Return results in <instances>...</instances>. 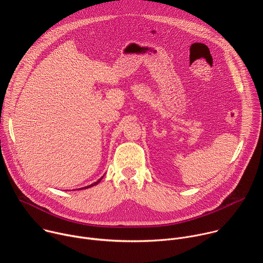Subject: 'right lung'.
I'll return each mask as SVG.
<instances>
[{
  "mask_svg": "<svg viewBox=\"0 0 263 263\" xmlns=\"http://www.w3.org/2000/svg\"><path fill=\"white\" fill-rule=\"evenodd\" d=\"M104 177V176H103ZM103 177H101L97 182H95L94 184H91V185H89V186H86V187H83V188H80V189H78V190H81V189H87V188H91V187H94V186H96V185H98L100 182H101V180L103 179Z\"/></svg>",
  "mask_w": 263,
  "mask_h": 263,
  "instance_id": "1",
  "label": "right lung"
}]
</instances>
